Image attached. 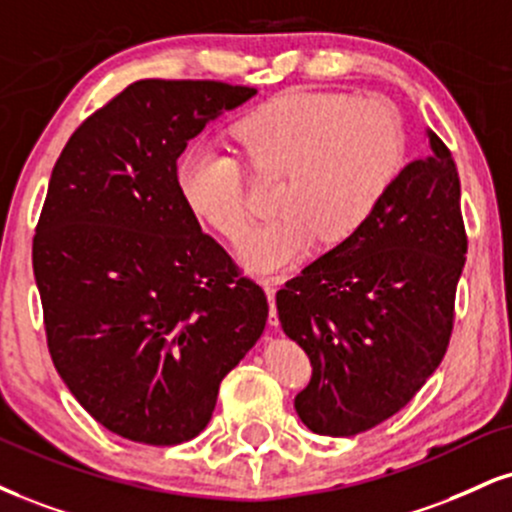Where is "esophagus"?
Masks as SVG:
<instances>
[{
    "mask_svg": "<svg viewBox=\"0 0 512 512\" xmlns=\"http://www.w3.org/2000/svg\"><path fill=\"white\" fill-rule=\"evenodd\" d=\"M279 286H281L279 279H262V288H264V293H267V300H269V324L272 326L279 324V315H276V303H274Z\"/></svg>",
    "mask_w": 512,
    "mask_h": 512,
    "instance_id": "1",
    "label": "esophagus"
}]
</instances>
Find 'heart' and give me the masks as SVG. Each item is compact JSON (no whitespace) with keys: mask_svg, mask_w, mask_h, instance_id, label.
<instances>
[{"mask_svg":"<svg viewBox=\"0 0 512 512\" xmlns=\"http://www.w3.org/2000/svg\"><path fill=\"white\" fill-rule=\"evenodd\" d=\"M255 171L283 174L274 219L240 240L252 274H274L319 243H348L391 193L408 155L403 121L381 97L291 90L260 104L233 128ZM238 159L193 145L176 166L183 205L197 221L236 240L248 224Z\"/></svg>","mask_w":512,"mask_h":512,"instance_id":"b5f03b06","label":"heart"}]
</instances>
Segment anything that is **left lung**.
<instances>
[{"label": "left lung", "mask_w": 512, "mask_h": 512, "mask_svg": "<svg viewBox=\"0 0 512 512\" xmlns=\"http://www.w3.org/2000/svg\"><path fill=\"white\" fill-rule=\"evenodd\" d=\"M400 171L369 224L276 293L279 322L312 379L295 396L310 432L355 436L389 420L441 365L467 236L451 150Z\"/></svg>", "instance_id": "obj_1"}]
</instances>
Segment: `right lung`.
<instances>
[{"label": "right lung", "instance_id": "right-lung-1", "mask_svg": "<svg viewBox=\"0 0 512 512\" xmlns=\"http://www.w3.org/2000/svg\"><path fill=\"white\" fill-rule=\"evenodd\" d=\"M252 95L219 80H138L80 123L52 169L33 238L49 355L123 439H195L267 324V295L176 186L188 140Z\"/></svg>", "mask_w": 512, "mask_h": 512}]
</instances>
